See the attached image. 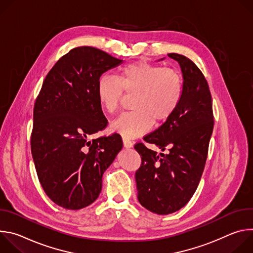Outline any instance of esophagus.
Here are the masks:
<instances>
[{
	"label": "esophagus",
	"mask_w": 253,
	"mask_h": 253,
	"mask_svg": "<svg viewBox=\"0 0 253 253\" xmlns=\"http://www.w3.org/2000/svg\"><path fill=\"white\" fill-rule=\"evenodd\" d=\"M123 146L125 147V148H132L133 147V143L130 141V140H128V139H126V138H123Z\"/></svg>",
	"instance_id": "esophagus-1"
}]
</instances>
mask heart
<instances>
[{"instance_id": "1", "label": "heart", "mask_w": 253, "mask_h": 253, "mask_svg": "<svg viewBox=\"0 0 253 253\" xmlns=\"http://www.w3.org/2000/svg\"><path fill=\"white\" fill-rule=\"evenodd\" d=\"M127 95H135L133 112L122 114L111 124V130L125 138H136L148 132L154 121H167L176 111L183 94L179 72L161 65L139 61L124 66L117 78L104 75L97 82L96 95L102 109L115 113Z\"/></svg>"}]
</instances>
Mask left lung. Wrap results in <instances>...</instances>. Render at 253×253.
<instances>
[{"label": "left lung", "instance_id": "obj_1", "mask_svg": "<svg viewBox=\"0 0 253 253\" xmlns=\"http://www.w3.org/2000/svg\"><path fill=\"white\" fill-rule=\"evenodd\" d=\"M168 56L181 68L182 99L163 125L144 137L147 143L168 152L158 155L143 143L134 147L142 159L135 173L138 200L159 215L181 209L193 196L204 170L214 125L211 94L202 72L183 55Z\"/></svg>", "mask_w": 253, "mask_h": 253}]
</instances>
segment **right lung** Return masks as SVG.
<instances>
[{"label": "right lung", "instance_id": "add662e5", "mask_svg": "<svg viewBox=\"0 0 253 253\" xmlns=\"http://www.w3.org/2000/svg\"><path fill=\"white\" fill-rule=\"evenodd\" d=\"M121 63L93 47L72 49L50 70L36 99L32 156L44 191L63 208L78 210L98 198L102 176L123 147L118 134L89 140L108 123L97 82Z\"/></svg>", "mask_w": 253, "mask_h": 253}]
</instances>
